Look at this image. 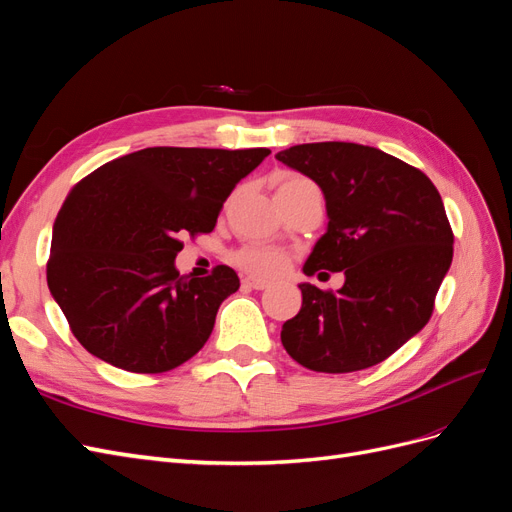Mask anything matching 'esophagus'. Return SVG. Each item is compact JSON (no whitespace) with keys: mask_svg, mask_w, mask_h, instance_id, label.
Returning <instances> with one entry per match:
<instances>
[{"mask_svg":"<svg viewBox=\"0 0 512 512\" xmlns=\"http://www.w3.org/2000/svg\"><path fill=\"white\" fill-rule=\"evenodd\" d=\"M243 284L247 288H254V290H265L269 286V282L267 280H260V277H245Z\"/></svg>","mask_w":512,"mask_h":512,"instance_id":"1","label":"esophagus"}]
</instances>
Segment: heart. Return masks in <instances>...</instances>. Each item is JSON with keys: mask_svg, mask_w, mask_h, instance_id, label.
Wrapping results in <instances>:
<instances>
[{"mask_svg": "<svg viewBox=\"0 0 512 512\" xmlns=\"http://www.w3.org/2000/svg\"><path fill=\"white\" fill-rule=\"evenodd\" d=\"M292 188H316V185L301 175H288L282 179L280 188L277 190H292ZM237 262L252 273L273 275L282 269L284 256H282V252L271 250V247L250 245V247H243V250L237 254Z\"/></svg>", "mask_w": 512, "mask_h": 512, "instance_id": "b5f03b06", "label": "heart"}]
</instances>
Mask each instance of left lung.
I'll list each match as a JSON object with an SVG mask.
<instances>
[{
    "mask_svg": "<svg viewBox=\"0 0 512 512\" xmlns=\"http://www.w3.org/2000/svg\"><path fill=\"white\" fill-rule=\"evenodd\" d=\"M275 158L316 181L327 200V232L303 273L346 275L337 292L299 284L303 305L282 327L286 352L324 374L382 363L429 322L453 262V230L436 185L356 143L294 145Z\"/></svg>",
    "mask_w": 512,
    "mask_h": 512,
    "instance_id": "left-lung-1",
    "label": "left lung"
}]
</instances>
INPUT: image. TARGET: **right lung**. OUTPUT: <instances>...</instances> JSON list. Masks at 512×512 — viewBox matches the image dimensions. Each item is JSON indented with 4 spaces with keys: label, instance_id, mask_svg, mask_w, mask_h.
I'll list each match as a JSON object with an SVG mask.
<instances>
[{
    "label": "right lung",
    "instance_id": "1",
    "mask_svg": "<svg viewBox=\"0 0 512 512\" xmlns=\"http://www.w3.org/2000/svg\"><path fill=\"white\" fill-rule=\"evenodd\" d=\"M269 153L147 147L74 185L53 224L46 282L87 352L162 374L205 346L239 277L226 265L179 275V237L211 232L235 185Z\"/></svg>",
    "mask_w": 512,
    "mask_h": 512
}]
</instances>
